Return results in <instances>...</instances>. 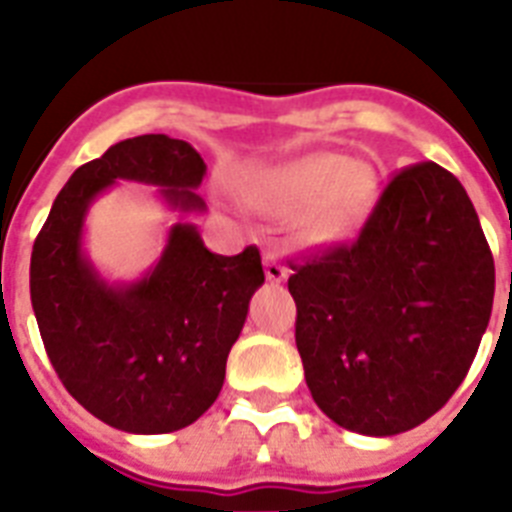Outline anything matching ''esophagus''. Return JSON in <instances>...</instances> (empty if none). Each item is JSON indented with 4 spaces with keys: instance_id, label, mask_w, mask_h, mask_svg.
<instances>
[{
    "instance_id": "obj_1",
    "label": "esophagus",
    "mask_w": 512,
    "mask_h": 512,
    "mask_svg": "<svg viewBox=\"0 0 512 512\" xmlns=\"http://www.w3.org/2000/svg\"><path fill=\"white\" fill-rule=\"evenodd\" d=\"M265 276H268L271 284H284V281L289 279V268L281 263L279 257L268 252V255H265Z\"/></svg>"
}]
</instances>
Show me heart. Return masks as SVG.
<instances>
[{
  "mask_svg": "<svg viewBox=\"0 0 512 512\" xmlns=\"http://www.w3.org/2000/svg\"><path fill=\"white\" fill-rule=\"evenodd\" d=\"M380 193L377 170L364 159L313 151L260 170L247 180L249 201L268 215L305 212L300 233L311 244H332L358 231Z\"/></svg>",
  "mask_w": 512,
  "mask_h": 512,
  "instance_id": "1",
  "label": "heart"
}]
</instances>
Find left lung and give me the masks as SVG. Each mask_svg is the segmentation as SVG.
<instances>
[{
    "instance_id": "left-lung-1",
    "label": "left lung",
    "mask_w": 512,
    "mask_h": 512,
    "mask_svg": "<svg viewBox=\"0 0 512 512\" xmlns=\"http://www.w3.org/2000/svg\"><path fill=\"white\" fill-rule=\"evenodd\" d=\"M295 340L313 401L340 428L396 436L465 380L494 303L473 201L433 162L398 172L350 247L292 265Z\"/></svg>"
}]
</instances>
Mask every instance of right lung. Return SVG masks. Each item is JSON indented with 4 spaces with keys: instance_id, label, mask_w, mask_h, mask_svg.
<instances>
[{
    "instance_id": "right-lung-1",
    "label": "right lung",
    "mask_w": 512,
    "mask_h": 512,
    "mask_svg": "<svg viewBox=\"0 0 512 512\" xmlns=\"http://www.w3.org/2000/svg\"><path fill=\"white\" fill-rule=\"evenodd\" d=\"M204 175L185 140H122L68 177L34 241L31 305L47 356L68 393L124 433H172L215 404L265 281L255 247L215 255L183 220L207 207L196 193ZM119 179L154 184L181 215L160 260L135 282H108L83 252L91 201Z\"/></svg>"
}]
</instances>
